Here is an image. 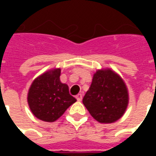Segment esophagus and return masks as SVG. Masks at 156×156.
<instances>
[{
    "instance_id": "esophagus-1",
    "label": "esophagus",
    "mask_w": 156,
    "mask_h": 156,
    "mask_svg": "<svg viewBox=\"0 0 156 156\" xmlns=\"http://www.w3.org/2000/svg\"><path fill=\"white\" fill-rule=\"evenodd\" d=\"M75 98L77 99L78 101H81V100H82V94H78L75 96Z\"/></svg>"
}]
</instances>
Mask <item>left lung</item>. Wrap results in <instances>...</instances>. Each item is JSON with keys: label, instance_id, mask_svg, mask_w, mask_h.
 Here are the masks:
<instances>
[{"label": "left lung", "instance_id": "8db88e82", "mask_svg": "<svg viewBox=\"0 0 156 156\" xmlns=\"http://www.w3.org/2000/svg\"><path fill=\"white\" fill-rule=\"evenodd\" d=\"M129 91L123 79L111 69H98L82 102L100 123L115 122L129 105Z\"/></svg>", "mask_w": 156, "mask_h": 156}]
</instances>
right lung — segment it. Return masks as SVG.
Masks as SVG:
<instances>
[{"label":"right lung","instance_id":"right-lung-1","mask_svg":"<svg viewBox=\"0 0 156 156\" xmlns=\"http://www.w3.org/2000/svg\"><path fill=\"white\" fill-rule=\"evenodd\" d=\"M61 69L46 71L32 82L27 103L33 115L41 121L55 122L76 101L69 94V86L60 80Z\"/></svg>","mask_w":156,"mask_h":156}]
</instances>
